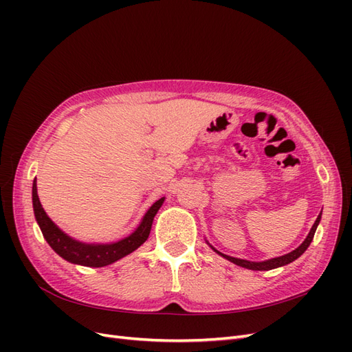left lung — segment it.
Segmentation results:
<instances>
[{
	"label": "left lung",
	"instance_id": "obj_1",
	"mask_svg": "<svg viewBox=\"0 0 352 352\" xmlns=\"http://www.w3.org/2000/svg\"><path fill=\"white\" fill-rule=\"evenodd\" d=\"M320 219H322V212L318 214V217L316 219L314 225L310 230V233H308V236L305 238V241L298 247L296 250H294L292 252H287L285 255H280V257H276V258H270V260H265V261H248V260H242V258H235V257H229V255L226 254H221L219 252L216 248H212L211 245L210 247L214 250L217 254H220L221 257H225L226 260H229L230 263L236 264V265H241V267H245V269H250V270H272V269H278V267H282V265H286L289 264L292 261H295L298 257H301V255L305 252V250L310 247V243L314 238V233H316V229L318 226V223H320Z\"/></svg>",
	"mask_w": 352,
	"mask_h": 352
}]
</instances>
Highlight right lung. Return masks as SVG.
Masks as SVG:
<instances>
[{
	"instance_id": "add662e5",
	"label": "right lung",
	"mask_w": 352,
	"mask_h": 352,
	"mask_svg": "<svg viewBox=\"0 0 352 352\" xmlns=\"http://www.w3.org/2000/svg\"><path fill=\"white\" fill-rule=\"evenodd\" d=\"M32 202H34V212L42 235L48 242L50 247L54 250L61 258L73 264L87 265V267H104L117 260L126 257L127 254L133 252L148 239L153 226V220L160 207L163 206L164 198H160L145 212L142 221L129 236H126L111 243H85L70 238L67 233L63 232L54 221H52L45 210L42 208L38 198L36 179L32 185Z\"/></svg>"
}]
</instances>
